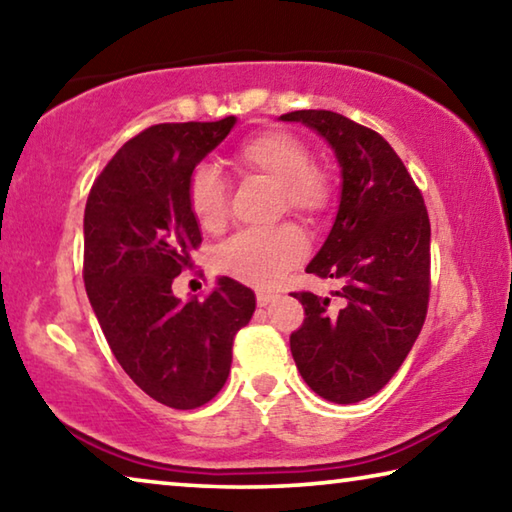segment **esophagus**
<instances>
[{"mask_svg":"<svg viewBox=\"0 0 512 512\" xmlns=\"http://www.w3.org/2000/svg\"><path fill=\"white\" fill-rule=\"evenodd\" d=\"M275 298H277V296H275V293H271V291H257V305H259V307L271 305V302H273Z\"/></svg>","mask_w":512,"mask_h":512,"instance_id":"34e87169","label":"esophagus"}]
</instances>
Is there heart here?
Listing matches in <instances>:
<instances>
[{"label": "heart", "instance_id": "obj_1", "mask_svg": "<svg viewBox=\"0 0 512 512\" xmlns=\"http://www.w3.org/2000/svg\"><path fill=\"white\" fill-rule=\"evenodd\" d=\"M311 151L298 137L284 131H264L235 151L237 167L273 180L282 205L307 219H318L332 205L327 173L311 164ZM187 201L203 230L216 232L228 216V183L212 164H198L187 183ZM307 237L298 225L282 223L266 230H244L230 237L216 253L219 271L253 287H273L307 255Z\"/></svg>", "mask_w": 512, "mask_h": 512}]
</instances>
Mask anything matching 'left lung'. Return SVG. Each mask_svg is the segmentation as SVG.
Masks as SVG:
<instances>
[{
	"mask_svg": "<svg viewBox=\"0 0 512 512\" xmlns=\"http://www.w3.org/2000/svg\"><path fill=\"white\" fill-rule=\"evenodd\" d=\"M334 151L341 198L332 230L307 273L341 282L339 305L293 293L305 323L291 334L302 379L327 402L379 393L418 339L429 302L431 225L420 189L379 133L332 110H296Z\"/></svg>",
	"mask_w": 512,
	"mask_h": 512,
	"instance_id": "obj_1",
	"label": "left lung"
}]
</instances>
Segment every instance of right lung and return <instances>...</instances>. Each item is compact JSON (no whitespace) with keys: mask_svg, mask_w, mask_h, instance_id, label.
I'll use <instances>...</instances> for the list:
<instances>
[{"mask_svg":"<svg viewBox=\"0 0 512 512\" xmlns=\"http://www.w3.org/2000/svg\"><path fill=\"white\" fill-rule=\"evenodd\" d=\"M235 124L146 128L106 164L85 203L83 280L94 316L126 375L171 409H196L221 391L232 341L255 311V293L232 277H219L205 300L183 302L171 289L201 244L189 176Z\"/></svg>","mask_w":512,"mask_h":512,"instance_id":"1","label":"right lung"}]
</instances>
